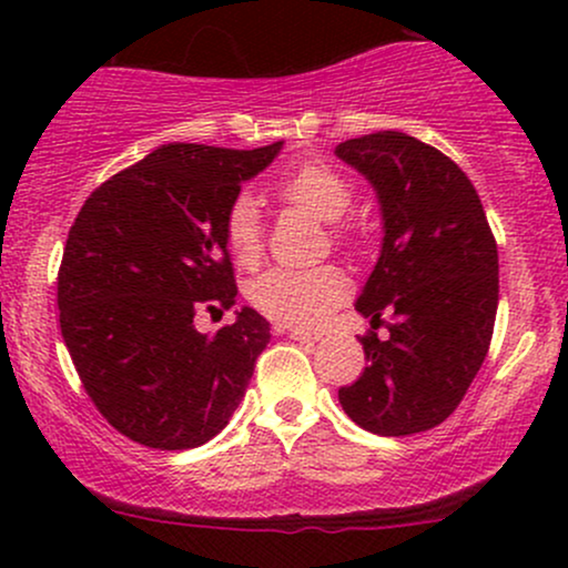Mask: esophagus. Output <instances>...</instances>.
<instances>
[{
    "instance_id": "34e87169",
    "label": "esophagus",
    "mask_w": 568,
    "mask_h": 568,
    "mask_svg": "<svg viewBox=\"0 0 568 568\" xmlns=\"http://www.w3.org/2000/svg\"><path fill=\"white\" fill-rule=\"evenodd\" d=\"M277 331H283V334L288 331V336L296 338V342H310V344L321 342V336L310 334V331H304V328H288V325H277Z\"/></svg>"
}]
</instances>
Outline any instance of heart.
<instances>
[{
	"mask_svg": "<svg viewBox=\"0 0 568 568\" xmlns=\"http://www.w3.org/2000/svg\"><path fill=\"white\" fill-rule=\"evenodd\" d=\"M275 194L293 207L315 216L325 224H336L347 216L352 197V184L342 173L325 162H302L283 179H277ZM226 247L234 262L253 266L262 256V216L247 194L232 200L224 216ZM349 280L336 266H312V270H270L253 283L251 298L258 310L272 321L285 325L323 323L338 304L347 298Z\"/></svg>",
	"mask_w": 568,
	"mask_h": 568,
	"instance_id": "obj_1",
	"label": "heart"
}]
</instances>
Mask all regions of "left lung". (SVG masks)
<instances>
[{"label": "left lung", "mask_w": 568, "mask_h": 568, "mask_svg": "<svg viewBox=\"0 0 568 568\" xmlns=\"http://www.w3.org/2000/svg\"><path fill=\"white\" fill-rule=\"evenodd\" d=\"M374 186L382 251L355 310L389 336H363L368 366L338 389L355 425L414 435L459 406L486 361L499 304V256L478 192L462 168L397 130L336 146Z\"/></svg>", "instance_id": "1"}]
</instances>
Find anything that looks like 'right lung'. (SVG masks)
Returning a JSON list of instances; mask_svg holds the SVG:
<instances>
[{
    "mask_svg": "<svg viewBox=\"0 0 568 568\" xmlns=\"http://www.w3.org/2000/svg\"><path fill=\"white\" fill-rule=\"evenodd\" d=\"M280 149L168 143L98 186L69 230L63 342L103 419L141 446L186 452L216 438L270 344L251 306L216 334H200L194 315L234 304L226 207Z\"/></svg>",
    "mask_w": 568,
    "mask_h": 568,
    "instance_id": "right-lung-1",
    "label": "right lung"
}]
</instances>
